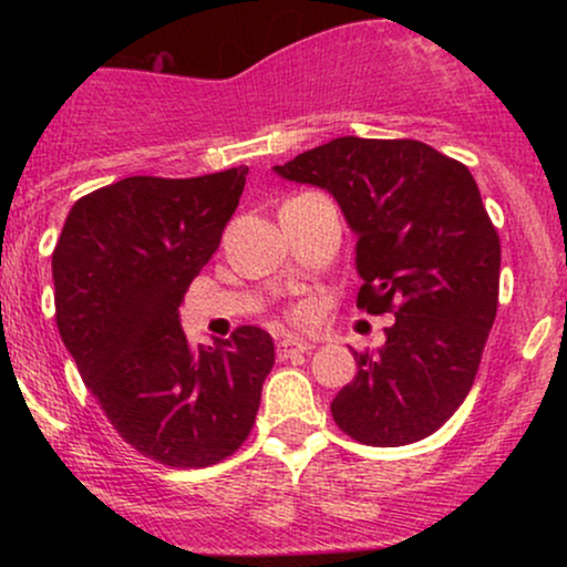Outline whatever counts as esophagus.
Here are the masks:
<instances>
[{
  "instance_id": "34e87169",
  "label": "esophagus",
  "mask_w": 567,
  "mask_h": 567,
  "mask_svg": "<svg viewBox=\"0 0 567 567\" xmlns=\"http://www.w3.org/2000/svg\"><path fill=\"white\" fill-rule=\"evenodd\" d=\"M309 349H311L309 341H303V338L288 336V338H282V341L277 343V357H279V360H288V357L303 354V351H309Z\"/></svg>"
}]
</instances>
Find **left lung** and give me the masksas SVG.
I'll return each instance as SVG.
<instances>
[{"instance_id": "8db88e82", "label": "left lung", "mask_w": 567, "mask_h": 567, "mask_svg": "<svg viewBox=\"0 0 567 567\" xmlns=\"http://www.w3.org/2000/svg\"><path fill=\"white\" fill-rule=\"evenodd\" d=\"M275 173L338 202L357 237V306L394 311L383 347L354 351L336 424L373 447L429 437L470 394L498 306V234L470 167L421 141L343 135Z\"/></svg>"}]
</instances>
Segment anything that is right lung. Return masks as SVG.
<instances>
[{
	"label": "right lung",
	"instance_id": "add662e5",
	"mask_svg": "<svg viewBox=\"0 0 567 567\" xmlns=\"http://www.w3.org/2000/svg\"><path fill=\"white\" fill-rule=\"evenodd\" d=\"M245 175L116 181L74 202L53 252L58 333L84 386L122 440L178 470L218 464L243 445L275 365L266 330L243 324L194 349L178 315Z\"/></svg>",
	"mask_w": 567,
	"mask_h": 567
}]
</instances>
